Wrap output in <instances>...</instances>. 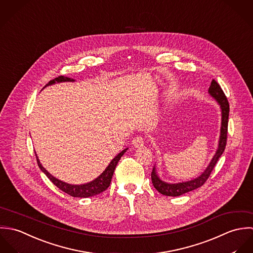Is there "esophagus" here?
Listing matches in <instances>:
<instances>
[{"label":"esophagus","mask_w":253,"mask_h":253,"mask_svg":"<svg viewBox=\"0 0 253 253\" xmlns=\"http://www.w3.org/2000/svg\"><path fill=\"white\" fill-rule=\"evenodd\" d=\"M144 144H145V140H144V138L143 137H136L135 139H133V141H132V145H133V147H135V148H141V147H143L144 146Z\"/></svg>","instance_id":"34e87169"}]
</instances>
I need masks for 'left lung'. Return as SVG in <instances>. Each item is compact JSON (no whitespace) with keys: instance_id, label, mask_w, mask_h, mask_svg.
Listing matches in <instances>:
<instances>
[{"instance_id":"1","label":"left lung","mask_w":253,"mask_h":253,"mask_svg":"<svg viewBox=\"0 0 253 253\" xmlns=\"http://www.w3.org/2000/svg\"><path fill=\"white\" fill-rule=\"evenodd\" d=\"M208 93L219 103V105L221 107V112H222V121H221V130H220L218 149L215 152L213 158L211 159L209 165L207 166V168L204 170V172L202 173V175L200 177H198L194 180L188 181V182H182V183H178V184H169V183L163 182L159 179L158 175L156 174L155 167H153L152 171V185L160 194H162L164 196L179 197L181 195H184L188 192L194 191V190L202 187V185L206 182V180L209 178L219 157L225 151L226 144H227L228 121H229V111H230L229 101L227 100V97L225 96L223 90L221 89L220 85L214 79L211 82V85L208 89Z\"/></svg>"}]
</instances>
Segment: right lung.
Returning a JSON list of instances; mask_svg holds the SVG:
<instances>
[{
    "mask_svg": "<svg viewBox=\"0 0 253 253\" xmlns=\"http://www.w3.org/2000/svg\"><path fill=\"white\" fill-rule=\"evenodd\" d=\"M74 79L72 78H69V77H65V76H58L54 79L51 80L45 87L47 86H50L52 84H55V83H60V82H73ZM44 87V88H45ZM128 149H125L123 150L122 152H119L111 161L110 163L108 164V166L106 167V169L101 173V175L95 179L94 181L90 182V183H87V184H84V185H70V184H67V183H64L56 178H54L52 175H51L43 166L42 164L40 163V160L38 159V156L37 154L35 153L36 155V158H37V163H38V166L40 167V169L46 174V176L50 179L51 181V183L53 185H55L60 191L64 192L65 194L71 196V197H74V198H89V197H94V196H97L99 194H101L102 192H104L110 185V182H111V179H112V176H113V172L115 170V167L118 163V161L120 160L121 156L126 152Z\"/></svg>",
    "mask_w": 253,
    "mask_h": 253,
    "instance_id": "obj_1",
    "label": "right lung"
}]
</instances>
